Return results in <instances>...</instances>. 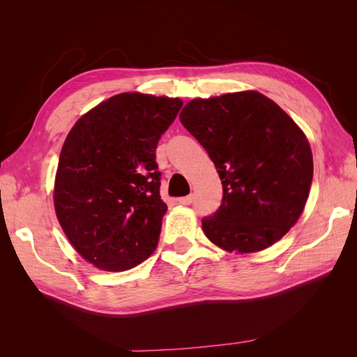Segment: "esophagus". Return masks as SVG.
<instances>
[{
	"instance_id": "34e87169",
	"label": "esophagus",
	"mask_w": 357,
	"mask_h": 357,
	"mask_svg": "<svg viewBox=\"0 0 357 357\" xmlns=\"http://www.w3.org/2000/svg\"><path fill=\"white\" fill-rule=\"evenodd\" d=\"M177 201H178V204H181V205H190V204L193 202V195H188V197L178 198Z\"/></svg>"
}]
</instances>
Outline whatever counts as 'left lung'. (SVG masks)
Instances as JSON below:
<instances>
[{"label": "left lung", "instance_id": "1", "mask_svg": "<svg viewBox=\"0 0 357 357\" xmlns=\"http://www.w3.org/2000/svg\"><path fill=\"white\" fill-rule=\"evenodd\" d=\"M180 122L207 150L222 180L220 207L202 219L207 238L238 253L277 243L299 219L311 188L304 132L255 91L193 100Z\"/></svg>", "mask_w": 357, "mask_h": 357}]
</instances>
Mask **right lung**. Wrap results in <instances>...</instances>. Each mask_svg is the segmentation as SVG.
I'll return each mask as SVG.
<instances>
[{
    "instance_id": "add662e5",
    "label": "right lung",
    "mask_w": 357,
    "mask_h": 357,
    "mask_svg": "<svg viewBox=\"0 0 357 357\" xmlns=\"http://www.w3.org/2000/svg\"><path fill=\"white\" fill-rule=\"evenodd\" d=\"M181 100L126 92L82 116L62 146L55 210L67 238L104 271H126L155 252L167 204L159 138Z\"/></svg>"
}]
</instances>
